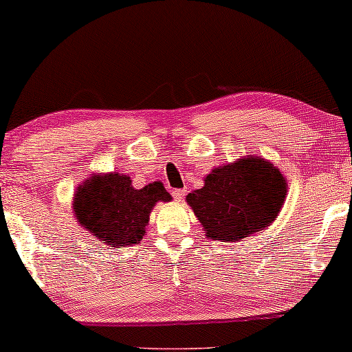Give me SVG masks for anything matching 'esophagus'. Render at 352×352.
<instances>
[{
  "instance_id": "1",
  "label": "esophagus",
  "mask_w": 352,
  "mask_h": 352,
  "mask_svg": "<svg viewBox=\"0 0 352 352\" xmlns=\"http://www.w3.org/2000/svg\"><path fill=\"white\" fill-rule=\"evenodd\" d=\"M186 189H175L173 190V197H175V200H177V201H182L184 200V197H186Z\"/></svg>"
}]
</instances>
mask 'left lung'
<instances>
[{
    "mask_svg": "<svg viewBox=\"0 0 352 352\" xmlns=\"http://www.w3.org/2000/svg\"><path fill=\"white\" fill-rule=\"evenodd\" d=\"M287 195L285 177L263 158H240L214 168L187 204L206 230L221 242H239L276 219Z\"/></svg>",
    "mask_w": 352,
    "mask_h": 352,
    "instance_id": "obj_1",
    "label": "left lung"
}]
</instances>
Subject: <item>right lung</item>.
<instances>
[{"mask_svg":"<svg viewBox=\"0 0 352 352\" xmlns=\"http://www.w3.org/2000/svg\"><path fill=\"white\" fill-rule=\"evenodd\" d=\"M170 201L162 182L134 189L126 175L93 176L76 189L74 211L78 223L110 247H131L146 234L148 214L157 201Z\"/></svg>","mask_w":352,"mask_h":352,"instance_id":"add662e5","label":"right lung"}]
</instances>
